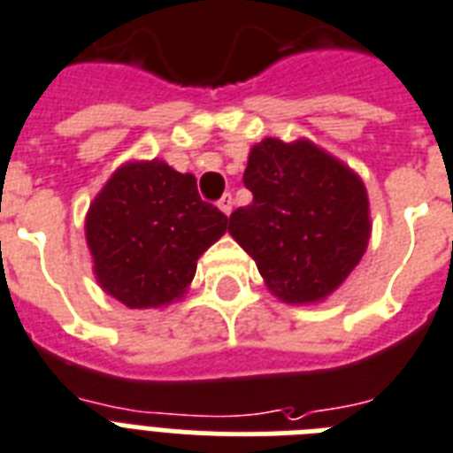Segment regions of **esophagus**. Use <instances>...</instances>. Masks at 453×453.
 <instances>
[{
  "label": "esophagus",
  "instance_id": "obj_1",
  "mask_svg": "<svg viewBox=\"0 0 453 453\" xmlns=\"http://www.w3.org/2000/svg\"><path fill=\"white\" fill-rule=\"evenodd\" d=\"M219 210H222L224 215L229 217L231 215V210H234V198H231V194H224L222 198H219Z\"/></svg>",
  "mask_w": 453,
  "mask_h": 453
}]
</instances>
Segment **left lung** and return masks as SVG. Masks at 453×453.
Returning <instances> with one entry per match:
<instances>
[{
	"instance_id": "left-lung-1",
	"label": "left lung",
	"mask_w": 453,
	"mask_h": 453,
	"mask_svg": "<svg viewBox=\"0 0 453 453\" xmlns=\"http://www.w3.org/2000/svg\"><path fill=\"white\" fill-rule=\"evenodd\" d=\"M243 184L252 203L229 234L285 303L327 299L370 243V198L357 173L309 140L266 137L250 150Z\"/></svg>"
}]
</instances>
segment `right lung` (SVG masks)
I'll return each instance as SVG.
<instances>
[{"label": "right lung", "instance_id": "right-lung-1", "mask_svg": "<svg viewBox=\"0 0 453 453\" xmlns=\"http://www.w3.org/2000/svg\"><path fill=\"white\" fill-rule=\"evenodd\" d=\"M226 215L198 196L196 177L165 161L114 170L86 212L97 285L128 309L182 299L198 257L226 231Z\"/></svg>", "mask_w": 453, "mask_h": 453}]
</instances>
